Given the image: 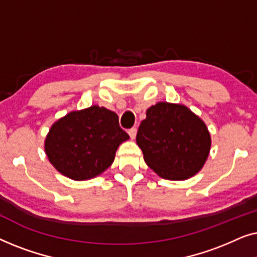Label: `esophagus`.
Here are the masks:
<instances>
[{
  "instance_id": "obj_1",
  "label": "esophagus",
  "mask_w": 257,
  "mask_h": 257,
  "mask_svg": "<svg viewBox=\"0 0 257 257\" xmlns=\"http://www.w3.org/2000/svg\"><path fill=\"white\" fill-rule=\"evenodd\" d=\"M128 135H130V137H131V139H135L137 136V128L132 127L131 130H128Z\"/></svg>"
}]
</instances>
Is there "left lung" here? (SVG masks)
Segmentation results:
<instances>
[{"label":"left lung","instance_id":"obj_1","mask_svg":"<svg viewBox=\"0 0 257 257\" xmlns=\"http://www.w3.org/2000/svg\"><path fill=\"white\" fill-rule=\"evenodd\" d=\"M147 166L167 180L195 175L209 156L210 133L205 121L182 104L159 101L147 108L137 133Z\"/></svg>","mask_w":257,"mask_h":257}]
</instances>
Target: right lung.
Returning a JSON list of instances; mask_svg holds the SVG:
<instances>
[{
  "instance_id": "right-lung-1",
  "label": "right lung",
  "mask_w": 257,
  "mask_h": 257,
  "mask_svg": "<svg viewBox=\"0 0 257 257\" xmlns=\"http://www.w3.org/2000/svg\"><path fill=\"white\" fill-rule=\"evenodd\" d=\"M128 139L119 126L117 113L92 105L55 121L45 137L44 150L59 173L83 181L106 171L119 145Z\"/></svg>"
}]
</instances>
